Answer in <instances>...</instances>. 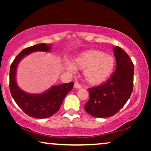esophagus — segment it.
Wrapping results in <instances>:
<instances>
[{
	"mask_svg": "<svg viewBox=\"0 0 151 151\" xmlns=\"http://www.w3.org/2000/svg\"><path fill=\"white\" fill-rule=\"evenodd\" d=\"M74 87H75L76 88H81L82 86H81V85H80V84L75 83V84H74Z\"/></svg>",
	"mask_w": 151,
	"mask_h": 151,
	"instance_id": "esophagus-1",
	"label": "esophagus"
}]
</instances>
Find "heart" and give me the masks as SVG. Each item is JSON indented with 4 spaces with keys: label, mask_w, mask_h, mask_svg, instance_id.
I'll list each match as a JSON object with an SVG mask.
<instances>
[{
    "label": "heart",
    "mask_w": 151,
    "mask_h": 151,
    "mask_svg": "<svg viewBox=\"0 0 151 151\" xmlns=\"http://www.w3.org/2000/svg\"><path fill=\"white\" fill-rule=\"evenodd\" d=\"M115 60L112 55L100 51L88 50L74 59L73 63L66 62L65 67L74 73L76 69L84 70V80L91 85H98L106 81L112 74Z\"/></svg>",
    "instance_id": "obj_1"
}]
</instances>
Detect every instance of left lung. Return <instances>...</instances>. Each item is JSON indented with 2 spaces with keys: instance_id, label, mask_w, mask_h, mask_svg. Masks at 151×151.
Returning <instances> with one entry per match:
<instances>
[{
  "instance_id": "left-lung-1",
  "label": "left lung",
  "mask_w": 151,
  "mask_h": 151,
  "mask_svg": "<svg viewBox=\"0 0 151 151\" xmlns=\"http://www.w3.org/2000/svg\"><path fill=\"white\" fill-rule=\"evenodd\" d=\"M116 69L106 82L88 88L89 99L85 111L95 117H109L118 112L133 91L134 65L129 55L119 47H114Z\"/></svg>"
}]
</instances>
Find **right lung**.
Returning <instances> with one entry per match:
<instances>
[{"instance_id": "right-lung-1", "label": "right lung", "mask_w": 151, "mask_h": 151, "mask_svg": "<svg viewBox=\"0 0 151 151\" xmlns=\"http://www.w3.org/2000/svg\"><path fill=\"white\" fill-rule=\"evenodd\" d=\"M51 45L41 43L24 49L14 59L10 67L9 88L18 106L29 116L38 119L52 116L60 109L65 96L73 88V82L52 86L42 93H29L22 90L16 82V71L20 60L36 51L50 52Z\"/></svg>"}]
</instances>
